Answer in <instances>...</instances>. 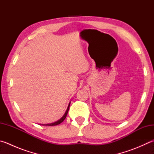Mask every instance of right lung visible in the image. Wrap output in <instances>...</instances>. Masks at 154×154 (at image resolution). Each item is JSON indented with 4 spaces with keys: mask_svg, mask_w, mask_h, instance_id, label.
Masks as SVG:
<instances>
[{
    "mask_svg": "<svg viewBox=\"0 0 154 154\" xmlns=\"http://www.w3.org/2000/svg\"><path fill=\"white\" fill-rule=\"evenodd\" d=\"M69 104H70V102H69L68 106V108H67V110H66V111L65 112V114L63 115V117L60 119V120L57 121L56 122H54V123H49V124H44V125H47V126H54V125H59L62 122H63V121H64V119L66 117V116H67V114L68 112V111H69Z\"/></svg>",
    "mask_w": 154,
    "mask_h": 154,
    "instance_id": "add662e5",
    "label": "right lung"
}]
</instances>
